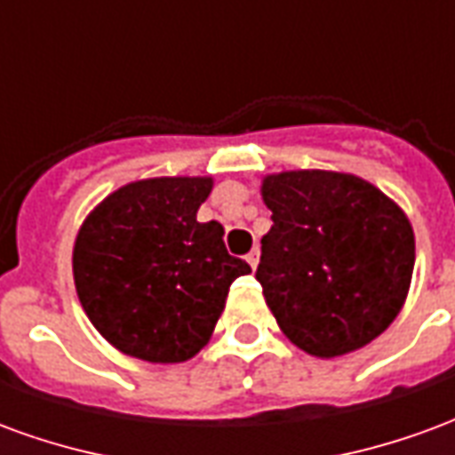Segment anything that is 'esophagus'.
Wrapping results in <instances>:
<instances>
[{
    "mask_svg": "<svg viewBox=\"0 0 455 455\" xmlns=\"http://www.w3.org/2000/svg\"><path fill=\"white\" fill-rule=\"evenodd\" d=\"M258 258H260V253H258V248H253V251H251V253H248V256H246L248 266L253 267V270H256V267H258Z\"/></svg>",
    "mask_w": 455,
    "mask_h": 455,
    "instance_id": "1",
    "label": "esophagus"
}]
</instances>
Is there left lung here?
<instances>
[{"instance_id":"obj_1","label":"left lung","mask_w":455,"mask_h":455,"mask_svg":"<svg viewBox=\"0 0 455 455\" xmlns=\"http://www.w3.org/2000/svg\"><path fill=\"white\" fill-rule=\"evenodd\" d=\"M260 195L273 227L256 277L283 334L316 358L380 336L410 292L407 214L371 182L331 170L267 175Z\"/></svg>"}]
</instances>
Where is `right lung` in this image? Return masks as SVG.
<instances>
[{"instance_id":"1","label":"right lung","mask_w":455,"mask_h":455,"mask_svg":"<svg viewBox=\"0 0 455 455\" xmlns=\"http://www.w3.org/2000/svg\"><path fill=\"white\" fill-rule=\"evenodd\" d=\"M212 178L129 182L90 212L73 248L84 315L126 355L182 363L212 339L231 283L251 266L228 256L224 227L197 221Z\"/></svg>"}]
</instances>
